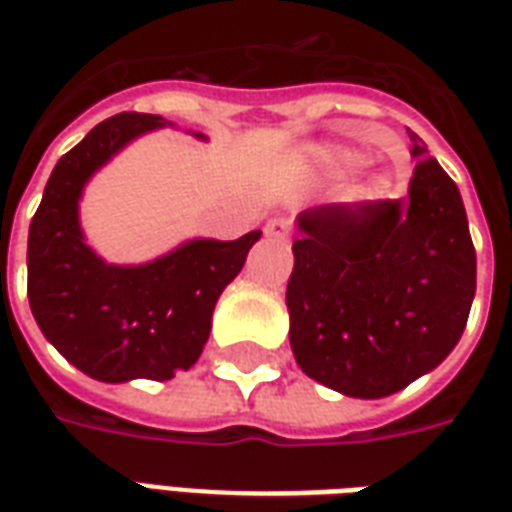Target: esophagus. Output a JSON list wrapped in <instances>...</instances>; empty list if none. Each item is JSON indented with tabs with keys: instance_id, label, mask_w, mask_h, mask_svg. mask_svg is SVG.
Masks as SVG:
<instances>
[{
	"instance_id": "esophagus-1",
	"label": "esophagus",
	"mask_w": 512,
	"mask_h": 512,
	"mask_svg": "<svg viewBox=\"0 0 512 512\" xmlns=\"http://www.w3.org/2000/svg\"><path fill=\"white\" fill-rule=\"evenodd\" d=\"M288 230H290V219H285V216L271 219V222L266 224V235H271V238H282V235H288Z\"/></svg>"
}]
</instances>
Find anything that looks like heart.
<instances>
[{
	"label": "heart",
	"instance_id": "1",
	"mask_svg": "<svg viewBox=\"0 0 512 512\" xmlns=\"http://www.w3.org/2000/svg\"><path fill=\"white\" fill-rule=\"evenodd\" d=\"M334 164L340 169H356L362 164V156H356V153H334Z\"/></svg>",
	"mask_w": 512,
	"mask_h": 512
}]
</instances>
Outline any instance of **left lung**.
<instances>
[{
	"mask_svg": "<svg viewBox=\"0 0 512 512\" xmlns=\"http://www.w3.org/2000/svg\"><path fill=\"white\" fill-rule=\"evenodd\" d=\"M403 200L299 213L288 279L290 348L318 384L376 400L439 367L461 340L474 257L461 191L414 131Z\"/></svg>",
	"mask_w": 512,
	"mask_h": 512,
	"instance_id": "left-lung-1",
	"label": "left lung"
}]
</instances>
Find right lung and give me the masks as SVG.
Instances as JSON below:
<instances>
[{"mask_svg": "<svg viewBox=\"0 0 512 512\" xmlns=\"http://www.w3.org/2000/svg\"><path fill=\"white\" fill-rule=\"evenodd\" d=\"M164 126L172 123L139 112L98 123L57 161L29 224L27 296L40 332L73 367L106 384L167 381L189 370L208 343L216 299L263 235L194 238L145 266H109L84 244V183L131 139Z\"/></svg>", "mask_w": 512, "mask_h": 512, "instance_id": "add662e5", "label": "right lung"}]
</instances>
